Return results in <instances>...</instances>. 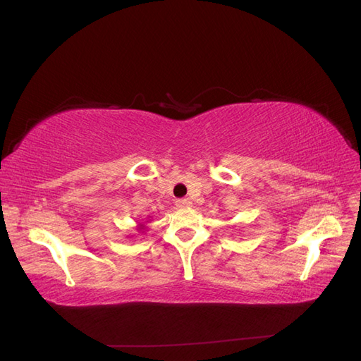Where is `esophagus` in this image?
<instances>
[{"instance_id": "obj_1", "label": "esophagus", "mask_w": 361, "mask_h": 361, "mask_svg": "<svg viewBox=\"0 0 361 361\" xmlns=\"http://www.w3.org/2000/svg\"><path fill=\"white\" fill-rule=\"evenodd\" d=\"M191 204V200L190 199H178L176 200V206L178 207H188Z\"/></svg>"}]
</instances>
